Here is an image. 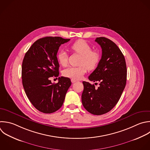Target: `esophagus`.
Instances as JSON below:
<instances>
[{
	"mask_svg": "<svg viewBox=\"0 0 150 150\" xmlns=\"http://www.w3.org/2000/svg\"><path fill=\"white\" fill-rule=\"evenodd\" d=\"M71 82H72L73 83H75V82H77V80H74V79H71Z\"/></svg>",
	"mask_w": 150,
	"mask_h": 150,
	"instance_id": "34e87169",
	"label": "esophagus"
}]
</instances>
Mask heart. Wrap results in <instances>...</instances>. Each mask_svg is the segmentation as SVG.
<instances>
[{
	"mask_svg": "<svg viewBox=\"0 0 150 150\" xmlns=\"http://www.w3.org/2000/svg\"><path fill=\"white\" fill-rule=\"evenodd\" d=\"M70 48L73 52L81 55L80 66L78 67L70 66L64 69L63 74L66 77L74 80L80 79L87 72V69H94L100 62V52L97 50H92L91 46L84 40L80 39L76 41L70 46ZM57 59L61 66L63 67L67 66L68 56L64 50H61L58 53Z\"/></svg>",
	"mask_w": 150,
	"mask_h": 150,
	"instance_id": "1",
	"label": "heart"
}]
</instances>
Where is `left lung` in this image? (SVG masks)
Listing matches in <instances>:
<instances>
[{"label":"left lung","instance_id":"8db88e82","mask_svg":"<svg viewBox=\"0 0 150 150\" xmlns=\"http://www.w3.org/2000/svg\"><path fill=\"white\" fill-rule=\"evenodd\" d=\"M95 41L101 47L102 56L88 79L99 82L100 86L96 88L94 84L83 81L81 101L87 111L102 115L110 111L120 100L126 84L127 67L124 56L115 43L104 37L97 38Z\"/></svg>","mask_w":150,"mask_h":150}]
</instances>
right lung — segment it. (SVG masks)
<instances>
[{
    "mask_svg": "<svg viewBox=\"0 0 150 150\" xmlns=\"http://www.w3.org/2000/svg\"><path fill=\"white\" fill-rule=\"evenodd\" d=\"M60 37H45L36 40L26 53L22 67V84L33 105L43 113L50 114L63 105L71 84L67 77H59L57 83L50 78L58 77L57 53L61 45L69 42Z\"/></svg>",
    "mask_w": 150,
    "mask_h": 150,
    "instance_id": "add662e5",
    "label": "right lung"
}]
</instances>
